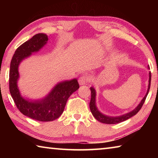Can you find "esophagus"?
Returning a JSON list of instances; mask_svg holds the SVG:
<instances>
[{
    "mask_svg": "<svg viewBox=\"0 0 158 158\" xmlns=\"http://www.w3.org/2000/svg\"><path fill=\"white\" fill-rule=\"evenodd\" d=\"M78 81L80 85H85L90 81V78L87 75H82L79 78Z\"/></svg>",
    "mask_w": 158,
    "mask_h": 158,
    "instance_id": "esophagus-1",
    "label": "esophagus"
}]
</instances>
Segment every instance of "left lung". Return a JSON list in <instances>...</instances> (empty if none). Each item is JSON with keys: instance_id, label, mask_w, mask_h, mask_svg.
Segmentation results:
<instances>
[{"instance_id": "1", "label": "left lung", "mask_w": 158, "mask_h": 158, "mask_svg": "<svg viewBox=\"0 0 158 158\" xmlns=\"http://www.w3.org/2000/svg\"><path fill=\"white\" fill-rule=\"evenodd\" d=\"M148 68H150L148 67ZM151 73H149V84H148V90H147V93L146 95L144 96V98L142 99V100L141 101V102L139 103L137 107H136L132 111L130 112V113L126 114L125 115H123V116H118V117H110V116H105V115L102 114L100 113V111H98V109L96 107L95 105V90L93 89V87H90V91H91V99H90V109L91 111V113L93 114V116L95 118L96 120H98V121H100L102 123H106V124H116V123H121L123 121H125L127 120L128 118H130L133 116L137 114L141 108L142 107V106L143 105L144 102L146 100V98L148 95V93L149 92L150 90V87H151Z\"/></svg>"}]
</instances>
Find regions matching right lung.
I'll return each instance as SVG.
<instances>
[{
    "label": "right lung",
    "mask_w": 158,
    "mask_h": 158,
    "mask_svg": "<svg viewBox=\"0 0 158 158\" xmlns=\"http://www.w3.org/2000/svg\"><path fill=\"white\" fill-rule=\"evenodd\" d=\"M46 34L38 33L25 42L15 51L10 63L9 74L10 92L17 109L23 115L39 121H52L63 114L67 101L79 88L76 79L58 84L46 98L40 100L29 101L21 97L17 87L18 67L21 61L38 52L47 43Z\"/></svg>",
    "instance_id": "add662e5"
}]
</instances>
